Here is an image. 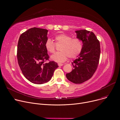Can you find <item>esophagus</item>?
I'll use <instances>...</instances> for the list:
<instances>
[{
	"label": "esophagus",
	"mask_w": 120,
	"mask_h": 120,
	"mask_svg": "<svg viewBox=\"0 0 120 120\" xmlns=\"http://www.w3.org/2000/svg\"><path fill=\"white\" fill-rule=\"evenodd\" d=\"M58 65L59 66H62V65H63V64H58Z\"/></svg>",
	"instance_id": "esophagus-1"
}]
</instances>
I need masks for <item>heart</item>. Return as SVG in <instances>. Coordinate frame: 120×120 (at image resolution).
<instances>
[{
	"instance_id": "1",
	"label": "heart",
	"mask_w": 120,
	"mask_h": 120,
	"mask_svg": "<svg viewBox=\"0 0 120 120\" xmlns=\"http://www.w3.org/2000/svg\"><path fill=\"white\" fill-rule=\"evenodd\" d=\"M56 43L52 40L48 39L45 42V46L50 53H54L56 51V45H60V52L51 56V59L57 62L65 61L68 57L75 59L81 54L83 48L82 40L78 38H72L71 36L64 34L56 35L55 37Z\"/></svg>"
}]
</instances>
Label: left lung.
Here are the masks:
<instances>
[{"mask_svg":"<svg viewBox=\"0 0 120 120\" xmlns=\"http://www.w3.org/2000/svg\"><path fill=\"white\" fill-rule=\"evenodd\" d=\"M77 38H80L83 48L78 58L72 62V71L66 74L69 81L82 83L92 77L98 67L101 53L99 40L92 32L86 30L75 31Z\"/></svg>","mask_w":120,"mask_h":120,"instance_id":"1","label":"left lung"}]
</instances>
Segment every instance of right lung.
Masks as SVG:
<instances>
[{
	"instance_id": "1",
	"label": "right lung",
	"mask_w": 120,
	"mask_h": 120,
	"mask_svg": "<svg viewBox=\"0 0 120 120\" xmlns=\"http://www.w3.org/2000/svg\"><path fill=\"white\" fill-rule=\"evenodd\" d=\"M48 31L45 29L32 28L23 33L19 40L17 49L19 65L24 77L35 84L49 82L59 67L54 61L45 62L49 59L45 46Z\"/></svg>"
}]
</instances>
